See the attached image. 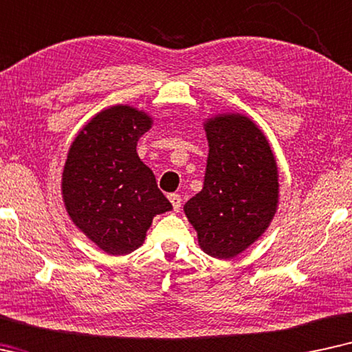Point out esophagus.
Masks as SVG:
<instances>
[{
  "label": "esophagus",
  "mask_w": 352,
  "mask_h": 352,
  "mask_svg": "<svg viewBox=\"0 0 352 352\" xmlns=\"http://www.w3.org/2000/svg\"><path fill=\"white\" fill-rule=\"evenodd\" d=\"M168 201H170V203H172L173 210H175V212H179L180 208H182V198H180V195L170 193V195H168Z\"/></svg>",
  "instance_id": "esophagus-1"
}]
</instances>
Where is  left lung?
Masks as SVG:
<instances>
[{
	"label": "left lung",
	"instance_id": "left-lung-1",
	"mask_svg": "<svg viewBox=\"0 0 352 352\" xmlns=\"http://www.w3.org/2000/svg\"><path fill=\"white\" fill-rule=\"evenodd\" d=\"M204 186L185 204L201 250L232 259L269 227L278 203L274 153L254 122L240 114L208 120Z\"/></svg>",
	"mask_w": 352,
	"mask_h": 352
}]
</instances>
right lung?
I'll return each instance as SVG.
<instances>
[{
  "label": "right lung",
  "instance_id": "1",
  "mask_svg": "<svg viewBox=\"0 0 352 352\" xmlns=\"http://www.w3.org/2000/svg\"><path fill=\"white\" fill-rule=\"evenodd\" d=\"M151 117L130 106L101 111L69 149L63 173L65 209L85 235L112 256L143 245L153 217L172 209L137 153Z\"/></svg>",
  "mask_w": 352,
  "mask_h": 352
}]
</instances>
